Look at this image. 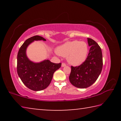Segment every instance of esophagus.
Here are the masks:
<instances>
[{"instance_id":"34e87169","label":"esophagus","mask_w":121,"mask_h":121,"mask_svg":"<svg viewBox=\"0 0 121 121\" xmlns=\"http://www.w3.org/2000/svg\"><path fill=\"white\" fill-rule=\"evenodd\" d=\"M66 66V64L65 63H62V67H65Z\"/></svg>"}]
</instances>
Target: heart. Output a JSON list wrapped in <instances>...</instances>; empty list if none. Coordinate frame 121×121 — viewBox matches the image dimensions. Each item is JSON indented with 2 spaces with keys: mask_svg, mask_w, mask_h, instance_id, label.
Masks as SVG:
<instances>
[{
  "mask_svg": "<svg viewBox=\"0 0 121 121\" xmlns=\"http://www.w3.org/2000/svg\"><path fill=\"white\" fill-rule=\"evenodd\" d=\"M56 53L63 57H67V61L70 64L79 65L86 58L87 45L85 42L79 40L67 42L57 48Z\"/></svg>",
  "mask_w": 121,
  "mask_h": 121,
  "instance_id": "heart-1",
  "label": "heart"
}]
</instances>
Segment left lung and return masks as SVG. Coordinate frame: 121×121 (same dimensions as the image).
Here are the masks:
<instances>
[{
    "instance_id": "8db88e82",
    "label": "left lung",
    "mask_w": 121,
    "mask_h": 121,
    "mask_svg": "<svg viewBox=\"0 0 121 121\" xmlns=\"http://www.w3.org/2000/svg\"><path fill=\"white\" fill-rule=\"evenodd\" d=\"M91 46L87 58L78 66H71L69 79L70 82L78 88H87L97 81L103 65L101 49L92 39L87 38Z\"/></svg>"
}]
</instances>
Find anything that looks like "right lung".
Returning a JSON list of instances; mask_svg holds the SVG:
<instances>
[{"label": "right lung", "mask_w": 121, "mask_h": 121, "mask_svg": "<svg viewBox=\"0 0 121 121\" xmlns=\"http://www.w3.org/2000/svg\"><path fill=\"white\" fill-rule=\"evenodd\" d=\"M46 39L39 36H35L26 39L20 48L17 56V72L23 83L33 91H41L51 82L53 73L61 66V63H54L50 60L40 63L30 61L26 56V49L34 40Z\"/></svg>", "instance_id": "1"}]
</instances>
